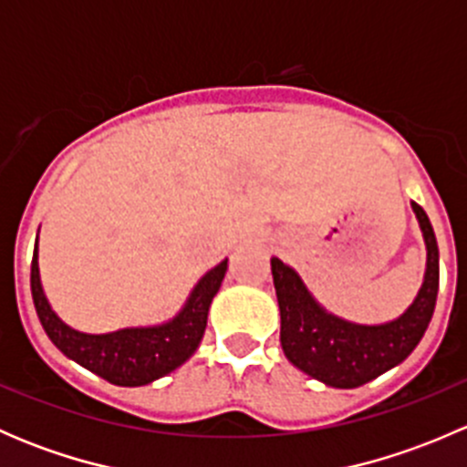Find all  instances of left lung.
Instances as JSON below:
<instances>
[{"instance_id": "1", "label": "left lung", "mask_w": 467, "mask_h": 467, "mask_svg": "<svg viewBox=\"0 0 467 467\" xmlns=\"http://www.w3.org/2000/svg\"><path fill=\"white\" fill-rule=\"evenodd\" d=\"M427 244L425 282L411 307L386 325H355L327 314L305 289L294 268L271 260L280 305V341L286 359L303 373L337 389H357L407 359L434 317L438 296V244L430 216L411 203Z\"/></svg>"}]
</instances>
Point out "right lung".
<instances>
[{
  "instance_id": "add662e5",
  "label": "right lung",
  "mask_w": 467,
  "mask_h": 467,
  "mask_svg": "<svg viewBox=\"0 0 467 467\" xmlns=\"http://www.w3.org/2000/svg\"><path fill=\"white\" fill-rule=\"evenodd\" d=\"M228 271V260L212 268L192 291L173 321L158 327H130L110 334H83L67 327L47 303L37 271V239L31 260V296L47 337L63 355L117 386H144L185 364L203 338L207 312Z\"/></svg>"
}]
</instances>
